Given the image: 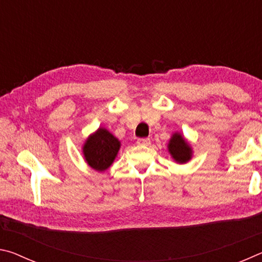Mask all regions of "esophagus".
Here are the masks:
<instances>
[{
	"mask_svg": "<svg viewBox=\"0 0 262 262\" xmlns=\"http://www.w3.org/2000/svg\"><path fill=\"white\" fill-rule=\"evenodd\" d=\"M136 142H137V144L145 145V147H147V145L150 144V139H139Z\"/></svg>",
	"mask_w": 262,
	"mask_h": 262,
	"instance_id": "obj_1",
	"label": "esophagus"
}]
</instances>
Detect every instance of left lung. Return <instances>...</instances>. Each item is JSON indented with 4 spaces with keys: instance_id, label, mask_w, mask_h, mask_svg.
Segmentation results:
<instances>
[{
    "instance_id": "left-lung-1",
    "label": "left lung",
    "mask_w": 262,
    "mask_h": 262,
    "mask_svg": "<svg viewBox=\"0 0 262 262\" xmlns=\"http://www.w3.org/2000/svg\"><path fill=\"white\" fill-rule=\"evenodd\" d=\"M167 150L173 161L178 164L188 163L193 157V149L189 142L179 132H174L168 140Z\"/></svg>"
}]
</instances>
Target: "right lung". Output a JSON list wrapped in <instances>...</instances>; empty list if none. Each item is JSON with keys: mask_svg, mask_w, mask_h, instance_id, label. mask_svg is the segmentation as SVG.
I'll use <instances>...</instances> for the list:
<instances>
[{"mask_svg": "<svg viewBox=\"0 0 262 262\" xmlns=\"http://www.w3.org/2000/svg\"><path fill=\"white\" fill-rule=\"evenodd\" d=\"M120 147L121 142L119 139L106 128L99 127L83 143L84 161L94 170L104 172L113 164Z\"/></svg>", "mask_w": 262, "mask_h": 262, "instance_id": "right-lung-1", "label": "right lung"}]
</instances>
